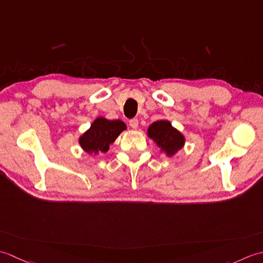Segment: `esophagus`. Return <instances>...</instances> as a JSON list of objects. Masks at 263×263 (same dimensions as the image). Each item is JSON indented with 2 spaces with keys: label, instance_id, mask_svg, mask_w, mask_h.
Instances as JSON below:
<instances>
[{
  "label": "esophagus",
  "instance_id": "34e87169",
  "mask_svg": "<svg viewBox=\"0 0 263 263\" xmlns=\"http://www.w3.org/2000/svg\"><path fill=\"white\" fill-rule=\"evenodd\" d=\"M129 125L133 129H136V128L138 127V119H135V118H134V119H132L129 121Z\"/></svg>",
  "mask_w": 263,
  "mask_h": 263
}]
</instances>
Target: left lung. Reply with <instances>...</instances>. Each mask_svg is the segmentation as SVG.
I'll return each instance as SVG.
<instances>
[{"label":"left lung","mask_w":263,"mask_h":263,"mask_svg":"<svg viewBox=\"0 0 263 263\" xmlns=\"http://www.w3.org/2000/svg\"><path fill=\"white\" fill-rule=\"evenodd\" d=\"M147 135L168 155H174L184 146V136L167 120L153 122L148 127Z\"/></svg>","instance_id":"left-lung-1"}]
</instances>
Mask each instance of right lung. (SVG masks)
Segmentation results:
<instances>
[{
  "label": "right lung",
  "instance_id": "right-lung-1",
  "mask_svg": "<svg viewBox=\"0 0 263 263\" xmlns=\"http://www.w3.org/2000/svg\"><path fill=\"white\" fill-rule=\"evenodd\" d=\"M124 129H126V125L121 120L98 118L90 126L89 130L80 137L79 143L88 153H104L109 149L110 144L115 142V139Z\"/></svg>",
  "mask_w": 263,
  "mask_h": 263
}]
</instances>
